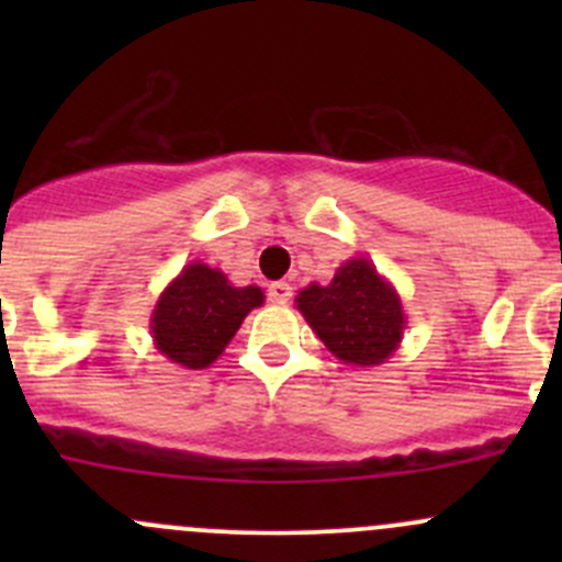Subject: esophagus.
I'll use <instances>...</instances> for the list:
<instances>
[{
	"label": "esophagus",
	"mask_w": 562,
	"mask_h": 562,
	"mask_svg": "<svg viewBox=\"0 0 562 562\" xmlns=\"http://www.w3.org/2000/svg\"><path fill=\"white\" fill-rule=\"evenodd\" d=\"M291 296H293V285H291V282L280 280V282H271V285H269V299L274 304L291 302Z\"/></svg>",
	"instance_id": "1"
}]
</instances>
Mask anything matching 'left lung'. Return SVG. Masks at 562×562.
I'll list each match as a JSON object with an SVG mask.
<instances>
[{"label":"left lung","mask_w":562,"mask_h":562,"mask_svg":"<svg viewBox=\"0 0 562 562\" xmlns=\"http://www.w3.org/2000/svg\"><path fill=\"white\" fill-rule=\"evenodd\" d=\"M296 310L350 367H378L391 359L407 323L396 288L364 255L345 260L328 285L313 282L299 291Z\"/></svg>","instance_id":"obj_1"}]
</instances>
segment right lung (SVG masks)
<instances>
[{
	"label": "right lung",
	"mask_w": 562,
	"mask_h": 562,
	"mask_svg": "<svg viewBox=\"0 0 562 562\" xmlns=\"http://www.w3.org/2000/svg\"><path fill=\"white\" fill-rule=\"evenodd\" d=\"M263 299L258 285L236 288L220 269L192 260L168 282L151 310V342L171 364L206 370Z\"/></svg>",
	"instance_id": "1"
}]
</instances>
